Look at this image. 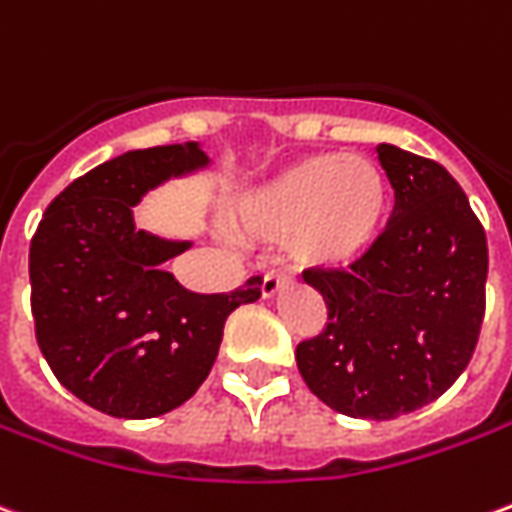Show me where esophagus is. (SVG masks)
Wrapping results in <instances>:
<instances>
[{"label": "esophagus", "mask_w": 512, "mask_h": 512, "mask_svg": "<svg viewBox=\"0 0 512 512\" xmlns=\"http://www.w3.org/2000/svg\"><path fill=\"white\" fill-rule=\"evenodd\" d=\"M288 277L285 274H280V271H268L266 277H263V285H260V291H263V296L266 299H271V296H277V293L288 285Z\"/></svg>", "instance_id": "esophagus-1"}]
</instances>
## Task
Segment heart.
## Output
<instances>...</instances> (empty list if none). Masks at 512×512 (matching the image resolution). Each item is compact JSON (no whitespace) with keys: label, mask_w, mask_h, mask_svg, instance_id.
<instances>
[{"label":"heart","mask_w":512,"mask_h":512,"mask_svg":"<svg viewBox=\"0 0 512 512\" xmlns=\"http://www.w3.org/2000/svg\"><path fill=\"white\" fill-rule=\"evenodd\" d=\"M388 182L377 163L357 155H307L227 202L238 238L277 244L313 268L349 266L377 244L388 219Z\"/></svg>","instance_id":"heart-1"}]
</instances>
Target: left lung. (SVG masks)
<instances>
[{
	"mask_svg": "<svg viewBox=\"0 0 512 512\" xmlns=\"http://www.w3.org/2000/svg\"><path fill=\"white\" fill-rule=\"evenodd\" d=\"M393 216L352 266L307 268L327 302V330L296 346L307 388L352 418L405 416L466 371L480 338L488 241L441 163L377 146Z\"/></svg>",
	"mask_w": 512,
	"mask_h": 512,
	"instance_id": "obj_1",
	"label": "left lung"
}]
</instances>
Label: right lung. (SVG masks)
<instances>
[{
	"instance_id": "obj_1",
	"label": "right lung",
	"mask_w": 512,
	"mask_h": 512,
	"mask_svg": "<svg viewBox=\"0 0 512 512\" xmlns=\"http://www.w3.org/2000/svg\"><path fill=\"white\" fill-rule=\"evenodd\" d=\"M207 166L196 141L124 152L55 196L32 235L38 346L60 385L107 416L155 418L188 402L227 316L260 299V277L230 293L182 288L163 263L191 241L135 227L149 191Z\"/></svg>"
}]
</instances>
